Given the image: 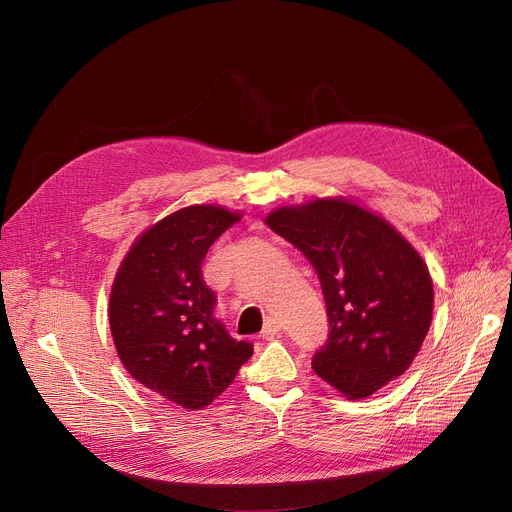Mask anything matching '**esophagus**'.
<instances>
[{
    "label": "esophagus",
    "mask_w": 512,
    "mask_h": 512,
    "mask_svg": "<svg viewBox=\"0 0 512 512\" xmlns=\"http://www.w3.org/2000/svg\"><path fill=\"white\" fill-rule=\"evenodd\" d=\"M282 330V324L278 319H267L265 321V326H263V330H261V334H259V338H263V340H270V338H274L278 332Z\"/></svg>",
    "instance_id": "34e87169"
}]
</instances>
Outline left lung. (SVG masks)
Here are the masks:
<instances>
[{
	"label": "left lung",
	"mask_w": 512,
	"mask_h": 512,
	"mask_svg": "<svg viewBox=\"0 0 512 512\" xmlns=\"http://www.w3.org/2000/svg\"><path fill=\"white\" fill-rule=\"evenodd\" d=\"M267 226L315 267L330 332L313 371L346 398L405 373L427 336L434 286L419 253L386 220L346 199L267 215Z\"/></svg>",
	"instance_id": "obj_1"
}]
</instances>
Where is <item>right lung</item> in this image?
<instances>
[{
    "label": "right lung",
    "mask_w": 512,
    "mask_h": 512,
    "mask_svg": "<svg viewBox=\"0 0 512 512\" xmlns=\"http://www.w3.org/2000/svg\"><path fill=\"white\" fill-rule=\"evenodd\" d=\"M238 213L218 205L174 211L134 242L110 294L118 357L134 380L184 409H203L236 378L253 344L228 334L201 263Z\"/></svg>",
    "instance_id": "obj_1"
}]
</instances>
